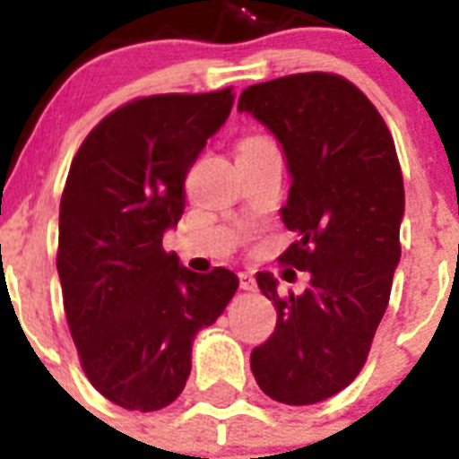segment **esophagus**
<instances>
[{
    "mask_svg": "<svg viewBox=\"0 0 459 459\" xmlns=\"http://www.w3.org/2000/svg\"><path fill=\"white\" fill-rule=\"evenodd\" d=\"M238 282H241V290H246V291H253L255 287H257L253 273H238Z\"/></svg>",
    "mask_w": 459,
    "mask_h": 459,
    "instance_id": "1",
    "label": "esophagus"
}]
</instances>
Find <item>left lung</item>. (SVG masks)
<instances>
[{
	"mask_svg": "<svg viewBox=\"0 0 459 459\" xmlns=\"http://www.w3.org/2000/svg\"><path fill=\"white\" fill-rule=\"evenodd\" d=\"M238 112L282 147L291 186L280 213L299 238L280 259L310 273L303 294H280L273 273H257L278 322L250 370L275 403L317 404L366 366L391 299L404 216L395 144L366 93L333 73L253 84Z\"/></svg>",
	"mask_w": 459,
	"mask_h": 459,
	"instance_id": "8db88e82",
	"label": "left lung"
}]
</instances>
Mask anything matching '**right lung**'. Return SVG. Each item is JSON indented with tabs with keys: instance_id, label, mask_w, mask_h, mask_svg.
Instances as JSON below:
<instances>
[{
	"instance_id": "add662e5",
	"label": "right lung",
	"mask_w": 459,
	"mask_h": 459,
	"mask_svg": "<svg viewBox=\"0 0 459 459\" xmlns=\"http://www.w3.org/2000/svg\"><path fill=\"white\" fill-rule=\"evenodd\" d=\"M232 105V87L137 99L105 117L71 163L56 250L64 310L91 386L131 411L179 397L195 335L238 287L232 271L195 273L163 250L186 174Z\"/></svg>"
}]
</instances>
